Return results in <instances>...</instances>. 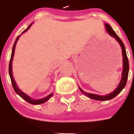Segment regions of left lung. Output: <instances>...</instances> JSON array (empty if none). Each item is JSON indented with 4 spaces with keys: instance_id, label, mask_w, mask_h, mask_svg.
Returning <instances> with one entry per match:
<instances>
[{
    "instance_id": "1",
    "label": "left lung",
    "mask_w": 134,
    "mask_h": 134,
    "mask_svg": "<svg viewBox=\"0 0 134 134\" xmlns=\"http://www.w3.org/2000/svg\"><path fill=\"white\" fill-rule=\"evenodd\" d=\"M105 26H106V30H107V32H108L109 34L110 35V36H113L114 38H115V40H117V42H119V43L120 45H121V48H122V56H123V70H122V79H121V82H120L119 86L114 91L109 93V94H108V95L100 96V95H97V94L85 93L82 89L80 88V90L83 94H86V96H87L89 98H92V99H94V100H108L112 99V98H113L114 97H115L119 93L123 90L124 87H125L127 82V79H128V71H129V63H128V59L126 56L125 47V45H124L123 43H122V41H121L120 37L116 34L115 32L112 29L111 27L108 24H105Z\"/></svg>"
}]
</instances>
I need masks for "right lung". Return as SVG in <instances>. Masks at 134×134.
Here are the masks:
<instances>
[{
  "label": "right lung",
  "instance_id": "1",
  "mask_svg": "<svg viewBox=\"0 0 134 134\" xmlns=\"http://www.w3.org/2000/svg\"><path fill=\"white\" fill-rule=\"evenodd\" d=\"M32 24H30V25L28 26V28H27L26 30H25L23 32V33L26 32V31L28 29V28H30V27L31 26ZM19 37H20V35H19V36H17V39H16L15 41V43H14V44H13V48H12V56H11V58H10V60H9V76H10V78H11V81H12V86H13V90H15V93H17V94H18L19 95L20 97H21V98H23L24 100H25L26 101V102H28V103L32 104H40L44 103V102H47V101L49 99V98H51V97H52V96H53V93H51V94H50L49 95H48L47 97H44V98H41V99H38V100L32 99V98H30V97H28L27 94H26L25 93H24L23 92V91H21V90H20L18 88V87H17V85H16L14 79L13 78V75H12V59H13V54H14V51H15V44H16V43H17V40H18L19 38Z\"/></svg>",
  "mask_w": 134,
  "mask_h": 134
}]
</instances>
